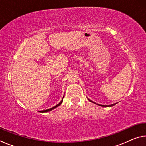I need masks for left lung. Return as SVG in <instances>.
I'll return each mask as SVG.
<instances>
[{"instance_id": "left-lung-1", "label": "left lung", "mask_w": 146, "mask_h": 146, "mask_svg": "<svg viewBox=\"0 0 146 146\" xmlns=\"http://www.w3.org/2000/svg\"><path fill=\"white\" fill-rule=\"evenodd\" d=\"M89 100V99H88ZM90 101V102H92V101L91 100H89ZM117 103H115V104H111V105H100V104H98L99 106H102V107H111V106H114V105H115Z\"/></svg>"}]
</instances>
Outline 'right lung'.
<instances>
[{
  "mask_svg": "<svg viewBox=\"0 0 146 146\" xmlns=\"http://www.w3.org/2000/svg\"><path fill=\"white\" fill-rule=\"evenodd\" d=\"M64 97H63V98H64ZM62 101H63V100H62L61 101H60V102L59 103V104H58L57 105H56L55 106H54V107H53V108H50V109H48V110H44V111H40V112H42V113H44V112H48V111H51L52 110H53V109H55V108H56V107H58V106H60L61 104H62Z\"/></svg>",
  "mask_w": 146,
  "mask_h": 146,
  "instance_id": "right-lung-1",
  "label": "right lung"
}]
</instances>
